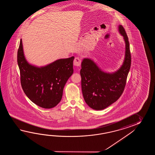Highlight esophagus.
<instances>
[{"instance_id":"obj_1","label":"esophagus","mask_w":155,"mask_h":155,"mask_svg":"<svg viewBox=\"0 0 155 155\" xmlns=\"http://www.w3.org/2000/svg\"><path fill=\"white\" fill-rule=\"evenodd\" d=\"M81 63V59H80L79 58H78V57H76V58H75L74 60V65L75 66H80Z\"/></svg>"}]
</instances>
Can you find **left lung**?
<instances>
[{
    "label": "left lung",
    "mask_w": 155,
    "mask_h": 155,
    "mask_svg": "<svg viewBox=\"0 0 155 155\" xmlns=\"http://www.w3.org/2000/svg\"><path fill=\"white\" fill-rule=\"evenodd\" d=\"M119 31L126 44L125 58L121 67L112 74L104 73L91 59H84L81 63L82 95L86 103L92 109L101 110L116 101L125 87L131 64L129 38L124 28L120 25Z\"/></svg>",
    "instance_id": "obj_1"
}]
</instances>
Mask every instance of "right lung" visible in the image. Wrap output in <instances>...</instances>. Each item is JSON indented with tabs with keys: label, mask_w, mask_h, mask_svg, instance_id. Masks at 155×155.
I'll list each match as a JSON object with an SVG mask.
<instances>
[{
	"label": "right lung",
	"mask_w": 155,
	"mask_h": 155,
	"mask_svg": "<svg viewBox=\"0 0 155 155\" xmlns=\"http://www.w3.org/2000/svg\"><path fill=\"white\" fill-rule=\"evenodd\" d=\"M74 59L72 56L58 60L42 68L32 66L24 57L21 39L17 61L20 70L21 85L27 97L45 109L57 105L62 98L64 86L74 72Z\"/></svg>",
	"instance_id": "obj_1"
}]
</instances>
